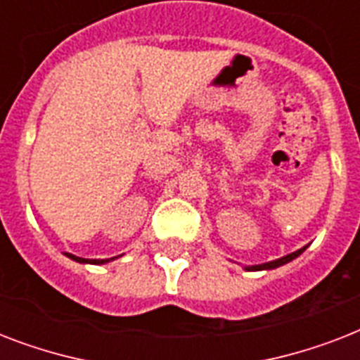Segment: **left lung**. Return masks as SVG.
Instances as JSON below:
<instances>
[{
  "mask_svg": "<svg viewBox=\"0 0 360 360\" xmlns=\"http://www.w3.org/2000/svg\"><path fill=\"white\" fill-rule=\"evenodd\" d=\"M307 250V246H302V248H299L297 252H291V254H288V256L280 257V259H274V262H269V263H262V265H252V267H246V271H263V269H276L280 267V265H284V263L291 262V259H295L297 256H301L302 252Z\"/></svg>",
  "mask_w": 360,
  "mask_h": 360,
  "instance_id": "1",
  "label": "left lung"
}]
</instances>
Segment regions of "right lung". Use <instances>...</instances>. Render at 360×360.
<instances>
[{
    "label": "right lung",
    "instance_id": "obj_1",
    "mask_svg": "<svg viewBox=\"0 0 360 360\" xmlns=\"http://www.w3.org/2000/svg\"><path fill=\"white\" fill-rule=\"evenodd\" d=\"M67 256H69L70 259L78 262V263H93V265H103V263H108V262H112V259H114V257H110V259H86V257L72 256V254H67ZM115 257H117V256H115Z\"/></svg>",
    "mask_w": 360,
    "mask_h": 360
}]
</instances>
